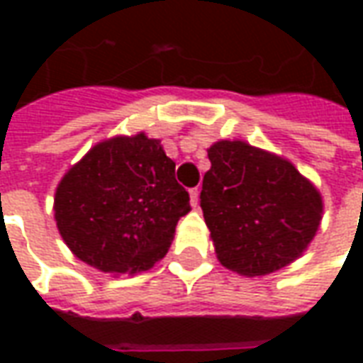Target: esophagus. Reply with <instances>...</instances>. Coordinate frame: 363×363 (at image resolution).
I'll list each match as a JSON object with an SVG mask.
<instances>
[{
	"label": "esophagus",
	"mask_w": 363,
	"mask_h": 363,
	"mask_svg": "<svg viewBox=\"0 0 363 363\" xmlns=\"http://www.w3.org/2000/svg\"><path fill=\"white\" fill-rule=\"evenodd\" d=\"M198 200H200V190H198V189H190V204L196 208Z\"/></svg>",
	"instance_id": "obj_1"
}]
</instances>
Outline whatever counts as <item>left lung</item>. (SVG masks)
I'll return each mask as SVG.
<instances>
[{
    "label": "left lung",
    "instance_id": "obj_1",
    "mask_svg": "<svg viewBox=\"0 0 363 363\" xmlns=\"http://www.w3.org/2000/svg\"><path fill=\"white\" fill-rule=\"evenodd\" d=\"M200 206L225 268L264 276L296 260L323 213L320 194L289 161L245 142L213 143Z\"/></svg>",
    "mask_w": 363,
    "mask_h": 363
}]
</instances>
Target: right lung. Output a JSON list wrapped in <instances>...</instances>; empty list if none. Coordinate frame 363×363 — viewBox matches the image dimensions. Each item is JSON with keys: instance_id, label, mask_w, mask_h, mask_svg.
<instances>
[{"instance_id": "add662e5", "label": "right lung", "mask_w": 363, "mask_h": 363, "mask_svg": "<svg viewBox=\"0 0 363 363\" xmlns=\"http://www.w3.org/2000/svg\"><path fill=\"white\" fill-rule=\"evenodd\" d=\"M60 235L103 272H142L165 257L190 196L174 161L145 134L101 142L62 179L54 198Z\"/></svg>"}]
</instances>
